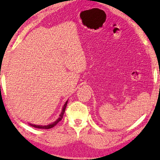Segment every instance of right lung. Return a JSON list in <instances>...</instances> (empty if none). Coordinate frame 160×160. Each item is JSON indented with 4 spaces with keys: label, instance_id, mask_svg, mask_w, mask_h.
I'll use <instances>...</instances> for the list:
<instances>
[{
    "label": "right lung",
    "instance_id": "1",
    "mask_svg": "<svg viewBox=\"0 0 160 160\" xmlns=\"http://www.w3.org/2000/svg\"><path fill=\"white\" fill-rule=\"evenodd\" d=\"M67 104H68V101L66 102V104H64V106L63 107V109H62V112L60 114V116H59V118L56 120V121H54L53 123L49 124V125H47V126H37V125H32V124H30L32 126L34 127V128H42V129H49L53 128V127L55 126L56 124H57L59 121H61V120L62 118H63V116L64 114V112H65V110H66V108L67 106Z\"/></svg>",
    "mask_w": 160,
    "mask_h": 160
}]
</instances>
